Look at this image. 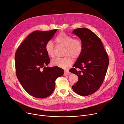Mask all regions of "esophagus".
Returning <instances> with one entry per match:
<instances>
[{"label":"esophagus","instance_id":"obj_1","mask_svg":"<svg viewBox=\"0 0 124 124\" xmlns=\"http://www.w3.org/2000/svg\"><path fill=\"white\" fill-rule=\"evenodd\" d=\"M70 74V72L68 70H65L64 71V75H68Z\"/></svg>","mask_w":124,"mask_h":124}]
</instances>
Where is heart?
<instances>
[{
    "mask_svg": "<svg viewBox=\"0 0 124 124\" xmlns=\"http://www.w3.org/2000/svg\"><path fill=\"white\" fill-rule=\"evenodd\" d=\"M55 41L58 46H65L64 56L62 58H57L52 61L53 66L62 68H66L71 65L73 59L78 58L81 55L83 49L82 41L78 39H74L71 35L64 32H61L55 38ZM45 50L47 55L53 58L55 57V46L51 41H48L45 46Z\"/></svg>",
    "mask_w": 124,
    "mask_h": 124,
    "instance_id": "obj_1",
    "label": "heart"
}]
</instances>
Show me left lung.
Here are the masks:
<instances>
[{"label":"left lung","mask_w":124,"mask_h":124,"mask_svg":"<svg viewBox=\"0 0 124 124\" xmlns=\"http://www.w3.org/2000/svg\"><path fill=\"white\" fill-rule=\"evenodd\" d=\"M72 33L81 39L83 49L74 68L69 70L78 77L72 88L78 95L88 96L96 92L103 82L109 64L108 54L101 39L89 29L77 28Z\"/></svg>","instance_id":"8db88e82"}]
</instances>
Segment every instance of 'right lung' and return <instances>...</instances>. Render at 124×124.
<instances>
[{
	"mask_svg": "<svg viewBox=\"0 0 124 124\" xmlns=\"http://www.w3.org/2000/svg\"><path fill=\"white\" fill-rule=\"evenodd\" d=\"M57 30L33 32L27 36L15 54L17 77L26 92L36 98L49 96L55 89L56 79L64 73V70L57 66L45 67L50 62L45 46Z\"/></svg>",
	"mask_w": 124,
	"mask_h": 124,
	"instance_id": "add662e5",
	"label": "right lung"
}]
</instances>
